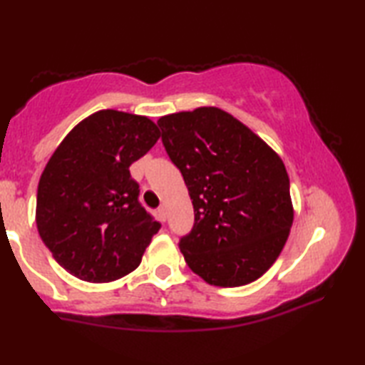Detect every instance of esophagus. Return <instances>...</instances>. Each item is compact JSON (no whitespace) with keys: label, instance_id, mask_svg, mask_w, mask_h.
Instances as JSON below:
<instances>
[{"label":"esophagus","instance_id":"esophagus-1","mask_svg":"<svg viewBox=\"0 0 365 365\" xmlns=\"http://www.w3.org/2000/svg\"><path fill=\"white\" fill-rule=\"evenodd\" d=\"M158 215H159L160 220L165 222V209H164V206H160V207L158 209Z\"/></svg>","mask_w":365,"mask_h":365}]
</instances>
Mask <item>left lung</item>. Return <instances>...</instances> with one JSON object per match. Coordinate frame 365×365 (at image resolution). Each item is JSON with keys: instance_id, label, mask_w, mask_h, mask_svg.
I'll list each match as a JSON object with an SVG mask.
<instances>
[{"instance_id": "1", "label": "left lung", "mask_w": 365, "mask_h": 365, "mask_svg": "<svg viewBox=\"0 0 365 365\" xmlns=\"http://www.w3.org/2000/svg\"><path fill=\"white\" fill-rule=\"evenodd\" d=\"M158 125L195 209V225L178 245L188 267L214 287L257 280L280 256L293 224L282 158L214 106L163 115Z\"/></svg>"}]
</instances>
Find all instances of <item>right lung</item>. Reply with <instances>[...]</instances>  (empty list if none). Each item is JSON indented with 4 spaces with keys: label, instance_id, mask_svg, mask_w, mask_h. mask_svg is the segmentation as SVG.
Masks as SVG:
<instances>
[{
    "label": "right lung",
    "instance_id": "add662e5",
    "mask_svg": "<svg viewBox=\"0 0 365 365\" xmlns=\"http://www.w3.org/2000/svg\"><path fill=\"white\" fill-rule=\"evenodd\" d=\"M159 137L146 115L103 109L78 122L49 158L36 193V228L77 279L108 283L140 265L160 224L138 202L128 168Z\"/></svg>",
    "mask_w": 365,
    "mask_h": 365
}]
</instances>
